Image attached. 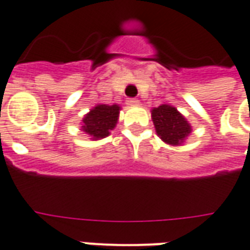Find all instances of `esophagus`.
<instances>
[{
	"label": "esophagus",
	"mask_w": 250,
	"mask_h": 250,
	"mask_svg": "<svg viewBox=\"0 0 250 250\" xmlns=\"http://www.w3.org/2000/svg\"><path fill=\"white\" fill-rule=\"evenodd\" d=\"M125 104H127V106H138V104H139V101L135 99V98H127V99H125Z\"/></svg>",
	"instance_id": "34e87169"
}]
</instances>
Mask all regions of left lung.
I'll list each match as a JSON object with an SVG mask.
<instances>
[{
  "label": "left lung",
  "instance_id": "8db88e82",
  "mask_svg": "<svg viewBox=\"0 0 250 250\" xmlns=\"http://www.w3.org/2000/svg\"><path fill=\"white\" fill-rule=\"evenodd\" d=\"M151 114L156 134L163 142L172 146H179L191 134V125L175 107L162 104L155 107Z\"/></svg>",
  "mask_w": 250,
  "mask_h": 250
}]
</instances>
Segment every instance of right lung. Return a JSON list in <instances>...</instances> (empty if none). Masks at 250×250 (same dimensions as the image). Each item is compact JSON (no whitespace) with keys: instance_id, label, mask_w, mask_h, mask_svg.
Listing matches in <instances>:
<instances>
[{"instance_id":"right-lung-1","label":"right lung","mask_w":250,"mask_h":250,"mask_svg":"<svg viewBox=\"0 0 250 250\" xmlns=\"http://www.w3.org/2000/svg\"><path fill=\"white\" fill-rule=\"evenodd\" d=\"M119 110L120 107L118 104H98L83 118L82 130L90 135L92 139L106 138L110 131L115 127Z\"/></svg>"}]
</instances>
